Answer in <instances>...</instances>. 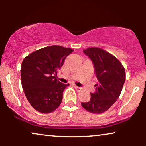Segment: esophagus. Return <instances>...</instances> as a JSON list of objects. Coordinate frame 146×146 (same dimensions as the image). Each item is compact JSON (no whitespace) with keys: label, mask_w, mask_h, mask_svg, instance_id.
Listing matches in <instances>:
<instances>
[{"label":"esophagus","mask_w":146,"mask_h":146,"mask_svg":"<svg viewBox=\"0 0 146 146\" xmlns=\"http://www.w3.org/2000/svg\"><path fill=\"white\" fill-rule=\"evenodd\" d=\"M74 87L75 88V89L76 90H77L78 92H80V91H81L82 90V88H80V87H78V86H76V85L74 86Z\"/></svg>","instance_id":"obj_1"}]
</instances>
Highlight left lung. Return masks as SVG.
Wrapping results in <instances>:
<instances>
[{
    "instance_id": "1",
    "label": "left lung",
    "mask_w": 146,
    "mask_h": 146,
    "mask_svg": "<svg viewBox=\"0 0 146 146\" xmlns=\"http://www.w3.org/2000/svg\"><path fill=\"white\" fill-rule=\"evenodd\" d=\"M84 53L92 61L98 84L88 102H82L89 112L102 113L107 111L120 95L125 80V68L114 56L97 47L88 48Z\"/></svg>"
}]
</instances>
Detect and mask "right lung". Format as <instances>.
<instances>
[{
	"label": "right lung",
	"instance_id": "obj_1",
	"mask_svg": "<svg viewBox=\"0 0 146 146\" xmlns=\"http://www.w3.org/2000/svg\"><path fill=\"white\" fill-rule=\"evenodd\" d=\"M73 50L54 45L33 52L24 58L21 70L22 86L36 110L48 113L60 105L63 92L69 84L61 83L56 75Z\"/></svg>",
	"mask_w": 146,
	"mask_h": 146
}]
</instances>
